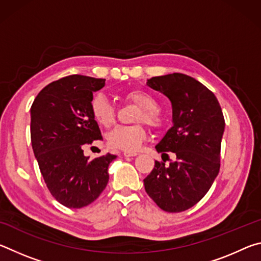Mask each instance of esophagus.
<instances>
[{
	"instance_id": "34e87169",
	"label": "esophagus",
	"mask_w": 261,
	"mask_h": 261,
	"mask_svg": "<svg viewBox=\"0 0 261 261\" xmlns=\"http://www.w3.org/2000/svg\"><path fill=\"white\" fill-rule=\"evenodd\" d=\"M123 155H124L125 158H130V156H137V155H138V153H137V152H130V151H125L124 153H123Z\"/></svg>"
}]
</instances>
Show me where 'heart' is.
Instances as JSON below:
<instances>
[{"mask_svg": "<svg viewBox=\"0 0 261 261\" xmlns=\"http://www.w3.org/2000/svg\"><path fill=\"white\" fill-rule=\"evenodd\" d=\"M125 99L134 102L140 108L137 121H144L152 127L162 125V116L159 112V103L155 96L146 91L134 90L127 92ZM92 116L99 125L109 127L115 122L116 110L103 94H96L91 101ZM146 138V130L141 124L116 126L109 132L107 137L110 147L123 149V151H136Z\"/></svg>", "mask_w": 261, "mask_h": 261, "instance_id": "1", "label": "heart"}]
</instances>
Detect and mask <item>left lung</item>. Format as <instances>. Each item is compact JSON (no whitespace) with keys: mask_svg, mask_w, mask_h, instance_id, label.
Masks as SVG:
<instances>
[{"mask_svg":"<svg viewBox=\"0 0 261 261\" xmlns=\"http://www.w3.org/2000/svg\"><path fill=\"white\" fill-rule=\"evenodd\" d=\"M146 84L171 102L173 126L155 148L162 155L173 152L176 160L168 166L155 161L145 190L161 210L178 213L201 200L219 174L223 114L213 92L187 74L153 77Z\"/></svg>","mask_w":261,"mask_h":261,"instance_id":"obj_1","label":"left lung"}]
</instances>
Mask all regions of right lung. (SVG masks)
<instances>
[{"label":"right lung","mask_w":261,"mask_h":261,"mask_svg":"<svg viewBox=\"0 0 261 261\" xmlns=\"http://www.w3.org/2000/svg\"><path fill=\"white\" fill-rule=\"evenodd\" d=\"M105 82L81 74L61 78L42 88L31 107L35 159L53 197L69 208H82L100 196L116 159L108 153L90 160L83 151V145L102 139L91 101Z\"/></svg>","instance_id":"1"}]
</instances>
